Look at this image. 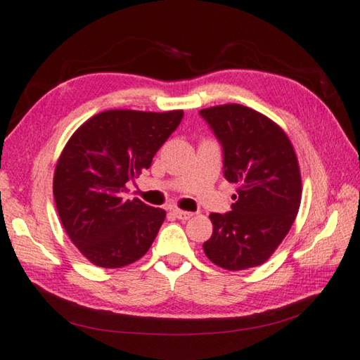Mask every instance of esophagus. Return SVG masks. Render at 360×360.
<instances>
[{"mask_svg": "<svg viewBox=\"0 0 360 360\" xmlns=\"http://www.w3.org/2000/svg\"><path fill=\"white\" fill-rule=\"evenodd\" d=\"M172 214H174L175 217H177V219H180V221H188V219L193 217V212L183 211V210H179V208L172 210Z\"/></svg>", "mask_w": 360, "mask_h": 360, "instance_id": "34e87169", "label": "esophagus"}]
</instances>
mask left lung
Segmentation results:
<instances>
[{
  "label": "left lung",
  "mask_w": 360,
  "mask_h": 360,
  "mask_svg": "<svg viewBox=\"0 0 360 360\" xmlns=\"http://www.w3.org/2000/svg\"><path fill=\"white\" fill-rule=\"evenodd\" d=\"M222 146L224 177L236 183L225 214L211 212L205 255L226 270L261 266L289 233L302 200L298 161L284 131L255 110L226 104L200 110Z\"/></svg>",
  "instance_id": "left-lung-1"
}]
</instances>
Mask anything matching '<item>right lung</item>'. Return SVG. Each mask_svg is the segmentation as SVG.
<instances>
[{
    "instance_id": "obj_1",
    "label": "right lung",
    "mask_w": 360,
    "mask_h": 360,
    "mask_svg": "<svg viewBox=\"0 0 360 360\" xmlns=\"http://www.w3.org/2000/svg\"><path fill=\"white\" fill-rule=\"evenodd\" d=\"M183 112L107 110L80 126L54 174V200L65 231L99 267H124L149 250L166 211L124 200L134 181L181 122Z\"/></svg>"
}]
</instances>
